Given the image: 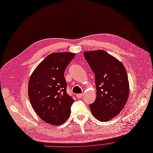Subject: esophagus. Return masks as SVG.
Masks as SVG:
<instances>
[{"label": "esophagus", "mask_w": 153, "mask_h": 153, "mask_svg": "<svg viewBox=\"0 0 153 153\" xmlns=\"http://www.w3.org/2000/svg\"><path fill=\"white\" fill-rule=\"evenodd\" d=\"M82 96H83L82 94H76L77 98H81L82 97Z\"/></svg>", "instance_id": "esophagus-1"}]
</instances>
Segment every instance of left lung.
Wrapping results in <instances>:
<instances>
[{
	"label": "left lung",
	"mask_w": 153,
	"mask_h": 153,
	"mask_svg": "<svg viewBox=\"0 0 153 153\" xmlns=\"http://www.w3.org/2000/svg\"><path fill=\"white\" fill-rule=\"evenodd\" d=\"M84 55L94 73L96 98L90 104L93 115L107 121L118 115L126 104L129 85L124 65L102 50L85 51Z\"/></svg>",
	"instance_id": "1"
}]
</instances>
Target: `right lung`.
Listing matches in <instances>:
<instances>
[{"mask_svg": "<svg viewBox=\"0 0 153 153\" xmlns=\"http://www.w3.org/2000/svg\"><path fill=\"white\" fill-rule=\"evenodd\" d=\"M71 52L49 54L36 68L29 82V98L39 118L47 123L60 125L71 114L74 102L66 93L64 73L75 57Z\"/></svg>", "mask_w": 153, "mask_h": 153, "instance_id": "1", "label": "right lung"}]
</instances>
